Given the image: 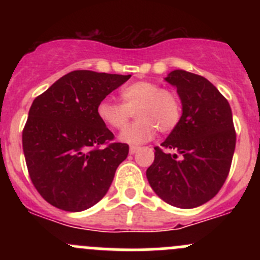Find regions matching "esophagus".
Listing matches in <instances>:
<instances>
[{
    "label": "esophagus",
    "instance_id": "1",
    "mask_svg": "<svg viewBox=\"0 0 260 260\" xmlns=\"http://www.w3.org/2000/svg\"><path fill=\"white\" fill-rule=\"evenodd\" d=\"M138 151H140V147H137V146H131V147H129V153H131V154L137 153Z\"/></svg>",
    "mask_w": 260,
    "mask_h": 260
}]
</instances>
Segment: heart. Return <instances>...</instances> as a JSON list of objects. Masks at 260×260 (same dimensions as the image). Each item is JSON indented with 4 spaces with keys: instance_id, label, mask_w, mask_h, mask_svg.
<instances>
[{
    "instance_id": "b5f03b06",
    "label": "heart",
    "mask_w": 260,
    "mask_h": 260,
    "mask_svg": "<svg viewBox=\"0 0 260 260\" xmlns=\"http://www.w3.org/2000/svg\"><path fill=\"white\" fill-rule=\"evenodd\" d=\"M122 104L103 99L96 107L99 119L108 127L122 129L135 113L137 119L120 132V141L131 145L147 142L158 129L169 133L181 118V102L175 91L152 81H136L120 90Z\"/></svg>"
}]
</instances>
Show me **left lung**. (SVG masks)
<instances>
[{
  "label": "left lung",
  "instance_id": "obj_1",
  "mask_svg": "<svg viewBox=\"0 0 260 260\" xmlns=\"http://www.w3.org/2000/svg\"><path fill=\"white\" fill-rule=\"evenodd\" d=\"M166 81L176 86L182 115L162 147H154L147 180L165 203L198 208L219 192L229 175L237 142L232 108L201 75L174 70Z\"/></svg>",
  "mask_w": 260,
  "mask_h": 260
}]
</instances>
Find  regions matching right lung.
Returning <instances> with one entry per match:
<instances>
[{
  "mask_svg": "<svg viewBox=\"0 0 260 260\" xmlns=\"http://www.w3.org/2000/svg\"><path fill=\"white\" fill-rule=\"evenodd\" d=\"M129 78L74 70L31 104L22 131L26 166L38 192L55 208L86 210L111 187L129 147L113 142L96 107Z\"/></svg>",
  "mask_w": 260,
  "mask_h": 260,
  "instance_id": "obj_1",
  "label": "right lung"
}]
</instances>
